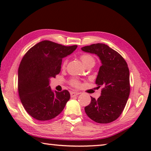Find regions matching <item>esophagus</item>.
<instances>
[{
  "mask_svg": "<svg viewBox=\"0 0 151 151\" xmlns=\"http://www.w3.org/2000/svg\"><path fill=\"white\" fill-rule=\"evenodd\" d=\"M79 94H80V93H78V92H73V91L70 92L71 97H74L75 96H77V95H78Z\"/></svg>",
  "mask_w": 151,
  "mask_h": 151,
  "instance_id": "esophagus-1",
  "label": "esophagus"
}]
</instances>
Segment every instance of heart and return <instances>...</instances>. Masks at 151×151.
Returning a JSON list of instances; mask_svg holds the SVG:
<instances>
[{"instance_id": "heart-1", "label": "heart", "mask_w": 151, "mask_h": 151, "mask_svg": "<svg viewBox=\"0 0 151 151\" xmlns=\"http://www.w3.org/2000/svg\"><path fill=\"white\" fill-rule=\"evenodd\" d=\"M81 60L82 61V63H83L84 65H86V64H88L89 63H92V62H94V58L93 57H92L90 55H83L81 56ZM66 65V62H64L63 64V67H65ZM70 85L75 86V87H78V86L80 85V83L79 82L76 80H75L73 79L70 81Z\"/></svg>"}]
</instances>
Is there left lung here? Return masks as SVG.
Returning <instances> with one entry per match:
<instances>
[{
	"label": "left lung",
	"mask_w": 151,
	"mask_h": 151,
	"mask_svg": "<svg viewBox=\"0 0 151 151\" xmlns=\"http://www.w3.org/2000/svg\"><path fill=\"white\" fill-rule=\"evenodd\" d=\"M86 52L95 54L100 58L96 84L103 86L101 95L91 97L86 114L94 122L106 124L115 121L121 115L130 94L129 69L127 63L116 51L103 43H96L81 48Z\"/></svg>",
	"instance_id": "obj_1"
}]
</instances>
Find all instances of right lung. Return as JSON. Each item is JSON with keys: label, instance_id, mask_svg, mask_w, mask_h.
<instances>
[{"label": "right lung", "instance_id": "add662e5", "mask_svg": "<svg viewBox=\"0 0 151 151\" xmlns=\"http://www.w3.org/2000/svg\"><path fill=\"white\" fill-rule=\"evenodd\" d=\"M77 45L66 47L49 40L33 46L22 58L18 70V91L20 101L29 115L48 121L58 115L70 99L66 90L52 91L50 78L59 74L62 60Z\"/></svg>", "mask_w": 151, "mask_h": 151}]
</instances>
